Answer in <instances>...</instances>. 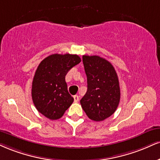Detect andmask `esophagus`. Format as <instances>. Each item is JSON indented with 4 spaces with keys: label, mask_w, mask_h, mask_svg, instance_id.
I'll return each instance as SVG.
<instances>
[{
    "label": "esophagus",
    "mask_w": 160,
    "mask_h": 160,
    "mask_svg": "<svg viewBox=\"0 0 160 160\" xmlns=\"http://www.w3.org/2000/svg\"><path fill=\"white\" fill-rule=\"evenodd\" d=\"M74 99L75 102L79 101V96L78 95H74Z\"/></svg>",
    "instance_id": "esophagus-1"
}]
</instances>
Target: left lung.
Returning <instances> with one entry per match:
<instances>
[{"mask_svg":"<svg viewBox=\"0 0 160 160\" xmlns=\"http://www.w3.org/2000/svg\"><path fill=\"white\" fill-rule=\"evenodd\" d=\"M87 77V92L80 104L87 116L101 122L111 116L121 98L118 75L112 65L98 56H82Z\"/></svg>","mask_w":160,"mask_h":160,"instance_id":"obj_1","label":"left lung"}]
</instances>
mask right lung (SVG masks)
Segmentation results:
<instances>
[{
    "label": "right lung",
    "instance_id": "add662e5",
    "mask_svg": "<svg viewBox=\"0 0 160 160\" xmlns=\"http://www.w3.org/2000/svg\"><path fill=\"white\" fill-rule=\"evenodd\" d=\"M81 62L76 54H52L42 60L32 82V99L37 110L51 120L62 116L74 98L68 93L65 75Z\"/></svg>",
    "mask_w": 160,
    "mask_h": 160
}]
</instances>
